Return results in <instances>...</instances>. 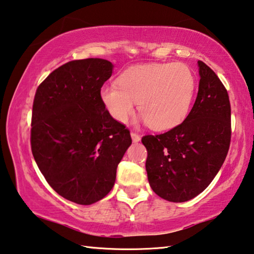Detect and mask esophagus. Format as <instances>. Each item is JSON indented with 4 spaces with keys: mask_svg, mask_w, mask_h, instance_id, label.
Returning a JSON list of instances; mask_svg holds the SVG:
<instances>
[{
    "mask_svg": "<svg viewBox=\"0 0 254 254\" xmlns=\"http://www.w3.org/2000/svg\"><path fill=\"white\" fill-rule=\"evenodd\" d=\"M130 136H131V139L134 143H138V141H140V139H141L140 136L138 134H136V132H131Z\"/></svg>",
    "mask_w": 254,
    "mask_h": 254,
    "instance_id": "1",
    "label": "esophagus"
}]
</instances>
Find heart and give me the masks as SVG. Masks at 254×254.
Returning <instances> with one entry per match:
<instances>
[{
    "instance_id": "obj_1",
    "label": "heart",
    "mask_w": 254,
    "mask_h": 254,
    "mask_svg": "<svg viewBox=\"0 0 254 254\" xmlns=\"http://www.w3.org/2000/svg\"><path fill=\"white\" fill-rule=\"evenodd\" d=\"M196 78L188 64H148L130 66L117 84H106L100 99L116 122L126 123L137 108L154 130H168L184 122L192 107Z\"/></svg>"
}]
</instances>
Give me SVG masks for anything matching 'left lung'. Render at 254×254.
Instances as JSON below:
<instances>
[{
	"label": "left lung",
	"mask_w": 254,
	"mask_h": 254,
	"mask_svg": "<svg viewBox=\"0 0 254 254\" xmlns=\"http://www.w3.org/2000/svg\"><path fill=\"white\" fill-rule=\"evenodd\" d=\"M196 100L179 126L144 136L148 182L166 201L186 202L202 193L223 165L231 141V106L223 83L210 66L197 61Z\"/></svg>",
	"instance_id": "1"
}]
</instances>
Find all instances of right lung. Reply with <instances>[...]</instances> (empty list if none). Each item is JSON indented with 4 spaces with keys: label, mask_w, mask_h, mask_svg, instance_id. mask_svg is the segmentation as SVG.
I'll use <instances>...</instances> for the list:
<instances>
[{
    "label": "right lung",
    "mask_w": 254,
    "mask_h": 254,
    "mask_svg": "<svg viewBox=\"0 0 254 254\" xmlns=\"http://www.w3.org/2000/svg\"><path fill=\"white\" fill-rule=\"evenodd\" d=\"M99 58L66 62L37 89L31 149L49 185L69 201L90 205L114 188L131 144L130 132L111 117L100 90L113 74Z\"/></svg>",
    "instance_id": "1"
}]
</instances>
